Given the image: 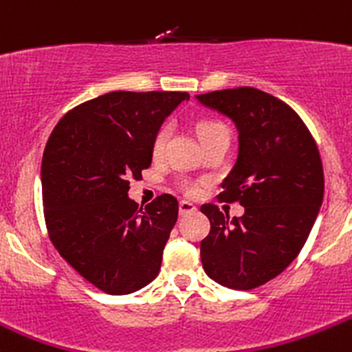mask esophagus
<instances>
[{
    "mask_svg": "<svg viewBox=\"0 0 352 352\" xmlns=\"http://www.w3.org/2000/svg\"><path fill=\"white\" fill-rule=\"evenodd\" d=\"M197 208L194 206L192 203H190V201H180L179 203V211H180V214H187V213H192V211H196Z\"/></svg>",
    "mask_w": 352,
    "mask_h": 352,
    "instance_id": "obj_1",
    "label": "esophagus"
}]
</instances>
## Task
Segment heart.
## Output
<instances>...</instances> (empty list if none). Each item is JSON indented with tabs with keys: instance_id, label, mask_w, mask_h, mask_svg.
Segmentation results:
<instances>
[{
	"instance_id": "b5f03b06",
	"label": "heart",
	"mask_w": 352,
	"mask_h": 352,
	"mask_svg": "<svg viewBox=\"0 0 352 352\" xmlns=\"http://www.w3.org/2000/svg\"><path fill=\"white\" fill-rule=\"evenodd\" d=\"M225 131H227V129H225V125L220 124V122L203 120L197 124V135H199L201 141L210 138V135L217 134V132H225ZM168 139H170V125H162V127L156 131L155 138H153V144H151L153 155H155L156 158H160V156L165 153L166 144H168ZM180 189H182L186 194H189V196H197L201 190V184L196 182V180L184 179L182 182H180Z\"/></svg>"
}]
</instances>
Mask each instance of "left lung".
I'll list each match as a JSON object with an SVG mask.
<instances>
[{"label":"left lung","mask_w":352,"mask_h":352,"mask_svg":"<svg viewBox=\"0 0 352 352\" xmlns=\"http://www.w3.org/2000/svg\"><path fill=\"white\" fill-rule=\"evenodd\" d=\"M197 100L237 127V162L218 197L244 206L239 218L201 206L211 223L201 261L211 280L249 291L280 275L305 245L323 201L322 158L301 117L272 94L235 87Z\"/></svg>","instance_id":"obj_1"}]
</instances>
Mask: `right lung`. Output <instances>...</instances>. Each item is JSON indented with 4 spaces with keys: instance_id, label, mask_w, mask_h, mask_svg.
Instances as JSON below:
<instances>
[{
    "instance_id": "right-lung-1",
    "label": "right lung",
    "mask_w": 352,
    "mask_h": 352,
    "mask_svg": "<svg viewBox=\"0 0 352 352\" xmlns=\"http://www.w3.org/2000/svg\"><path fill=\"white\" fill-rule=\"evenodd\" d=\"M187 93L115 91L72 108L46 142L44 220L61 258L107 294H131L158 275L179 201L162 194L142 210L129 179L153 160V138Z\"/></svg>"
}]
</instances>
